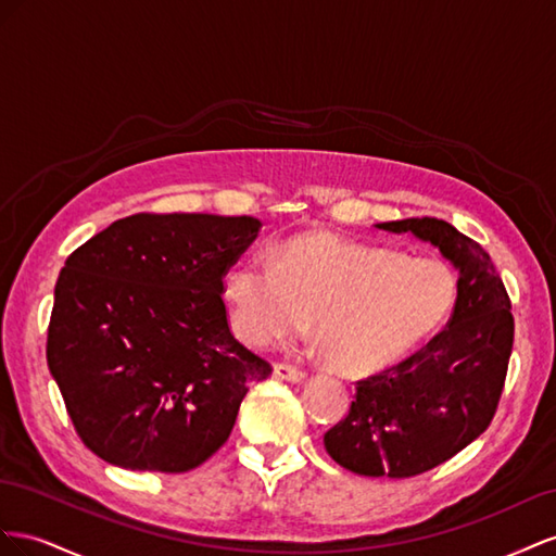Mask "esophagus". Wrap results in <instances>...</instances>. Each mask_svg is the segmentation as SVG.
Wrapping results in <instances>:
<instances>
[{"instance_id":"34e87169","label":"esophagus","mask_w":556,"mask_h":556,"mask_svg":"<svg viewBox=\"0 0 556 556\" xmlns=\"http://www.w3.org/2000/svg\"><path fill=\"white\" fill-rule=\"evenodd\" d=\"M275 375L281 377V379H287V382H303V379H305V372L295 368V366H289V363H277Z\"/></svg>"}]
</instances>
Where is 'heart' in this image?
<instances>
[{"instance_id": "heart-1", "label": "heart", "mask_w": 556, "mask_h": 556, "mask_svg": "<svg viewBox=\"0 0 556 556\" xmlns=\"http://www.w3.org/2000/svg\"><path fill=\"white\" fill-rule=\"evenodd\" d=\"M224 298L237 336L269 346L316 332L336 368L372 375L399 363L447 319L456 277L438 261L305 232L279 253L253 251L228 269Z\"/></svg>"}]
</instances>
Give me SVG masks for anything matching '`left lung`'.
Returning a JSON list of instances; mask_svg holds the SVG:
<instances>
[{
	"mask_svg": "<svg viewBox=\"0 0 556 556\" xmlns=\"http://www.w3.org/2000/svg\"><path fill=\"white\" fill-rule=\"evenodd\" d=\"M412 232L458 269L445 330L395 366L356 382L349 415L326 431V452L366 478H415L480 438L503 393L515 319L489 253L442 218L379 224Z\"/></svg>",
	"mask_w": 556,
	"mask_h": 556,
	"instance_id": "1",
	"label": "left lung"
}]
</instances>
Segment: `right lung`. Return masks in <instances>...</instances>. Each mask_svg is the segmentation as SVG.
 <instances>
[{"label": "right lung", "mask_w": 556, "mask_h": 556, "mask_svg": "<svg viewBox=\"0 0 556 556\" xmlns=\"http://www.w3.org/2000/svg\"><path fill=\"white\" fill-rule=\"evenodd\" d=\"M261 220L132 214L70 253L46 361L84 445L128 470L186 472L228 440L273 366L232 336L224 279Z\"/></svg>", "instance_id": "obj_1"}]
</instances>
